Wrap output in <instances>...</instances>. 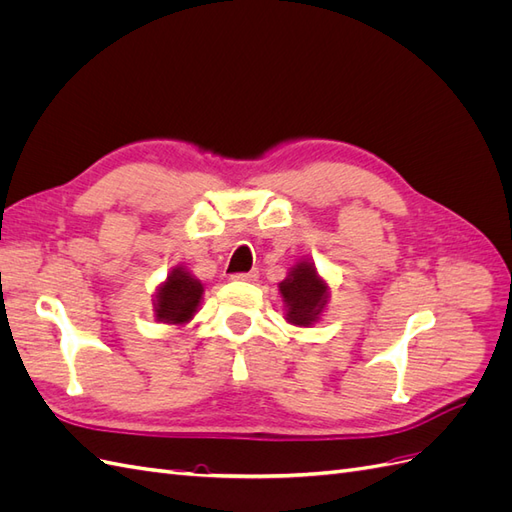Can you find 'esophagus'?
Masks as SVG:
<instances>
[{
    "label": "esophagus",
    "instance_id": "esophagus-1",
    "mask_svg": "<svg viewBox=\"0 0 512 512\" xmlns=\"http://www.w3.org/2000/svg\"><path fill=\"white\" fill-rule=\"evenodd\" d=\"M230 277H232V280H237V282H256L258 271L254 269V271H247V273H232Z\"/></svg>",
    "mask_w": 512,
    "mask_h": 512
}]
</instances>
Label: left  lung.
<instances>
[{
    "mask_svg": "<svg viewBox=\"0 0 512 512\" xmlns=\"http://www.w3.org/2000/svg\"><path fill=\"white\" fill-rule=\"evenodd\" d=\"M280 292L288 307L286 320L299 327H309L327 305L329 286L320 280L312 262H301L280 284Z\"/></svg>",
    "mask_w": 512,
    "mask_h": 512,
    "instance_id": "8db88e82",
    "label": "left lung"
}]
</instances>
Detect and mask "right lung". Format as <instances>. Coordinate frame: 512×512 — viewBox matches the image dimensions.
I'll return each mask as SVG.
<instances>
[{"mask_svg": "<svg viewBox=\"0 0 512 512\" xmlns=\"http://www.w3.org/2000/svg\"><path fill=\"white\" fill-rule=\"evenodd\" d=\"M200 297H203V284L181 267L173 269L156 297V316L168 324L188 322L196 314Z\"/></svg>", "mask_w": 512, "mask_h": 512, "instance_id": "right-lung-1", "label": "right lung"}]
</instances>
